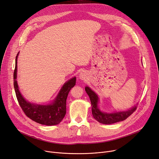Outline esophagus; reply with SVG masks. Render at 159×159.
Returning <instances> with one entry per match:
<instances>
[{"label":"esophagus","mask_w":159,"mask_h":159,"mask_svg":"<svg viewBox=\"0 0 159 159\" xmlns=\"http://www.w3.org/2000/svg\"><path fill=\"white\" fill-rule=\"evenodd\" d=\"M88 74L87 73V71H82V72H80V73L79 74V78L81 80H86L88 79Z\"/></svg>","instance_id":"obj_1"}]
</instances>
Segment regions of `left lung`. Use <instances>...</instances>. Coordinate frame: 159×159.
I'll return each instance as SVG.
<instances>
[{"instance_id":"8db88e82","label":"left lung","mask_w":159,"mask_h":159,"mask_svg":"<svg viewBox=\"0 0 159 159\" xmlns=\"http://www.w3.org/2000/svg\"><path fill=\"white\" fill-rule=\"evenodd\" d=\"M85 90L90 98L92 115L94 119L100 123L104 124H111L124 120L137 110V106H135L125 111H119L111 113L102 112L98 107V97L97 95L88 86L85 88Z\"/></svg>"}]
</instances>
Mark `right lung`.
<instances>
[{
	"label": "right lung",
	"instance_id": "obj_1",
	"mask_svg": "<svg viewBox=\"0 0 159 159\" xmlns=\"http://www.w3.org/2000/svg\"><path fill=\"white\" fill-rule=\"evenodd\" d=\"M16 57L15 68L13 73V84L16 97L22 111L28 117L39 124L53 126L59 124L66 113V99L71 89L76 83V77L67 81L61 89L54 101L48 105L31 104L26 101L19 89L16 79L17 72V57Z\"/></svg>",
	"mask_w": 159,
	"mask_h": 159
}]
</instances>
